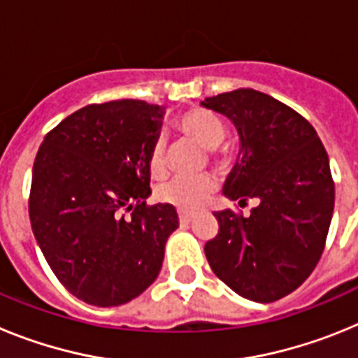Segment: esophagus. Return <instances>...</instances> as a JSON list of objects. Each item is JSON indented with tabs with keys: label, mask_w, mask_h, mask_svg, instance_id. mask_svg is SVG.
<instances>
[{
	"label": "esophagus",
	"mask_w": 358,
	"mask_h": 358,
	"mask_svg": "<svg viewBox=\"0 0 358 358\" xmlns=\"http://www.w3.org/2000/svg\"><path fill=\"white\" fill-rule=\"evenodd\" d=\"M192 222H194V215L179 213V224H181V226H188V224Z\"/></svg>",
	"instance_id": "obj_1"
}]
</instances>
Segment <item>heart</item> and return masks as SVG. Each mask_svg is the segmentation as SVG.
Listing matches in <instances>:
<instances>
[{
    "label": "heart",
    "instance_id": "1",
    "mask_svg": "<svg viewBox=\"0 0 358 358\" xmlns=\"http://www.w3.org/2000/svg\"><path fill=\"white\" fill-rule=\"evenodd\" d=\"M173 125L181 134L201 145L206 150H215L224 140V127L211 113L204 109H189L173 120ZM213 159H218L213 152ZM148 169L152 176L161 177L166 172V145L163 140H156L148 150ZM217 185L211 177H177L164 182L157 189V197L164 204L177 208L182 213H194L206 204Z\"/></svg>",
    "mask_w": 358,
    "mask_h": 358
}]
</instances>
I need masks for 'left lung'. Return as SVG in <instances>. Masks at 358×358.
Here are the masks:
<instances>
[{"mask_svg": "<svg viewBox=\"0 0 358 358\" xmlns=\"http://www.w3.org/2000/svg\"><path fill=\"white\" fill-rule=\"evenodd\" d=\"M226 116L240 152L224 195L258 201L249 217L217 211L218 233L206 242L210 267L238 296L273 303L312 274L324 249L335 185L328 154L299 113L255 90H235L201 102Z\"/></svg>", "mask_w": 358, "mask_h": 358, "instance_id": "8db88e82", "label": "left lung"}]
</instances>
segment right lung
Returning a JSON list of instances; mask_svg holds the SVG:
<instances>
[{"label":"right lung","instance_id":"right-lung-1","mask_svg":"<svg viewBox=\"0 0 358 358\" xmlns=\"http://www.w3.org/2000/svg\"><path fill=\"white\" fill-rule=\"evenodd\" d=\"M164 109L113 100L75 110L46 134L31 172L34 236L62 285L87 305L118 306L156 281L176 208L148 206V150Z\"/></svg>","mask_w":358,"mask_h":358}]
</instances>
